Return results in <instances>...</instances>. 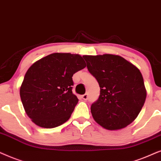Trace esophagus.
<instances>
[{
    "instance_id": "esophagus-1",
    "label": "esophagus",
    "mask_w": 161,
    "mask_h": 161,
    "mask_svg": "<svg viewBox=\"0 0 161 161\" xmlns=\"http://www.w3.org/2000/svg\"><path fill=\"white\" fill-rule=\"evenodd\" d=\"M82 98H83V99L84 100H87V98H88V95H87V94L86 93V94H84V95H83L82 96Z\"/></svg>"
}]
</instances>
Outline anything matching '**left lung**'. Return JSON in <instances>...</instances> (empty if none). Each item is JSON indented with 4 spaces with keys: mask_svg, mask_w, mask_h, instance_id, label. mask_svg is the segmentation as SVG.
Returning a JSON list of instances; mask_svg holds the SVG:
<instances>
[{
    "mask_svg": "<svg viewBox=\"0 0 161 161\" xmlns=\"http://www.w3.org/2000/svg\"><path fill=\"white\" fill-rule=\"evenodd\" d=\"M83 58L100 87L99 97L91 108L94 120L109 130L126 127L138 116L147 97L141 71L119 55H84Z\"/></svg>",
    "mask_w": 161,
    "mask_h": 161,
    "instance_id": "8db88e82",
    "label": "left lung"
}]
</instances>
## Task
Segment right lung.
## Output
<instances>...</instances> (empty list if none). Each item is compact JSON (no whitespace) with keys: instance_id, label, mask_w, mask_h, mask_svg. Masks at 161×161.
<instances>
[{"instance_id":"add662e5","label":"right lung","mask_w":161,"mask_h":161,"mask_svg":"<svg viewBox=\"0 0 161 161\" xmlns=\"http://www.w3.org/2000/svg\"><path fill=\"white\" fill-rule=\"evenodd\" d=\"M85 67L79 54L53 53L28 69L20 96L25 113L34 124L53 128L70 119L79 102L72 93V76Z\"/></svg>"}]
</instances>
